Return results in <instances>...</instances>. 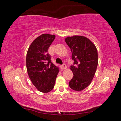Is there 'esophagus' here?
<instances>
[{"label":"esophagus","mask_w":121,"mask_h":121,"mask_svg":"<svg viewBox=\"0 0 121 121\" xmlns=\"http://www.w3.org/2000/svg\"><path fill=\"white\" fill-rule=\"evenodd\" d=\"M60 68H61V69H62V70H64V69H65L67 68L66 65H65V64L62 65H61L60 66Z\"/></svg>","instance_id":"obj_1"}]
</instances>
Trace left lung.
I'll list each match as a JSON object with an SVG mask.
<instances>
[{"label": "left lung", "mask_w": 121, "mask_h": 121, "mask_svg": "<svg viewBox=\"0 0 121 121\" xmlns=\"http://www.w3.org/2000/svg\"><path fill=\"white\" fill-rule=\"evenodd\" d=\"M65 41L70 48L75 65L70 67L73 76L69 82V87L76 91H82L91 84L96 72L98 64L97 48L83 36L67 37Z\"/></svg>", "instance_id": "1"}]
</instances>
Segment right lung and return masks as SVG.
<instances>
[{
    "mask_svg": "<svg viewBox=\"0 0 121 121\" xmlns=\"http://www.w3.org/2000/svg\"><path fill=\"white\" fill-rule=\"evenodd\" d=\"M56 38L54 35L44 34L35 39L26 53L27 72L32 83L38 91L48 93L54 88L59 67L51 62L48 49Z\"/></svg>",
    "mask_w": 121,
    "mask_h": 121,
    "instance_id": "right-lung-1",
    "label": "right lung"
}]
</instances>
